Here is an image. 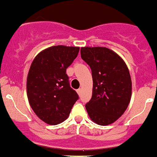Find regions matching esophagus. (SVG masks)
Instances as JSON below:
<instances>
[{"mask_svg":"<svg viewBox=\"0 0 157 157\" xmlns=\"http://www.w3.org/2000/svg\"><path fill=\"white\" fill-rule=\"evenodd\" d=\"M76 92H77V93H78V95H79V96H80V95L81 94V93H82V89H77V91H76Z\"/></svg>","mask_w":157,"mask_h":157,"instance_id":"esophagus-1","label":"esophagus"}]
</instances>
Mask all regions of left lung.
I'll return each mask as SVG.
<instances>
[{
	"mask_svg": "<svg viewBox=\"0 0 157 157\" xmlns=\"http://www.w3.org/2000/svg\"><path fill=\"white\" fill-rule=\"evenodd\" d=\"M81 58L89 64L93 76V96L85 109L99 125H109L127 109L132 97V80L125 62L105 47H82Z\"/></svg>",
	"mask_w": 157,
	"mask_h": 157,
	"instance_id": "1",
	"label": "left lung"
}]
</instances>
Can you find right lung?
<instances>
[{"label":"right lung","instance_id":"obj_1","mask_svg":"<svg viewBox=\"0 0 157 157\" xmlns=\"http://www.w3.org/2000/svg\"><path fill=\"white\" fill-rule=\"evenodd\" d=\"M79 50V47L52 46L39 52L31 64L26 85L29 103L35 114L50 125L65 121L79 98L66 74Z\"/></svg>","mask_w":157,"mask_h":157}]
</instances>
